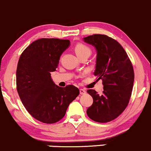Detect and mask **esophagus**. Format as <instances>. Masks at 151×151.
Listing matches in <instances>:
<instances>
[{
	"label": "esophagus",
	"instance_id": "1",
	"mask_svg": "<svg viewBox=\"0 0 151 151\" xmlns=\"http://www.w3.org/2000/svg\"><path fill=\"white\" fill-rule=\"evenodd\" d=\"M80 93L81 95H85L86 93V91L83 89H80Z\"/></svg>",
	"mask_w": 151,
	"mask_h": 151
}]
</instances>
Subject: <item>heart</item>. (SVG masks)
I'll return each mask as SVG.
<instances>
[{"mask_svg":"<svg viewBox=\"0 0 151 151\" xmlns=\"http://www.w3.org/2000/svg\"><path fill=\"white\" fill-rule=\"evenodd\" d=\"M75 52L76 55L78 56L79 58L83 56L86 55H91V49L89 48L88 46H87L86 45H85L83 43H78L76 44L75 48Z\"/></svg>","mask_w":151,"mask_h":151,"instance_id":"obj_1","label":"heart"}]
</instances>
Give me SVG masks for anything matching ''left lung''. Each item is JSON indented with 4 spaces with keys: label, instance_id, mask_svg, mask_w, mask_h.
Returning <instances> with one entry per match:
<instances>
[{
    "label": "left lung",
    "instance_id": "left-lung-1",
    "mask_svg": "<svg viewBox=\"0 0 151 151\" xmlns=\"http://www.w3.org/2000/svg\"><path fill=\"white\" fill-rule=\"evenodd\" d=\"M83 40L96 49L94 75L103 85L101 95L95 90L87 91L93 103L86 112L93 121L107 123L119 116L129 103L134 82L133 65L121 44L111 37L95 34Z\"/></svg>",
    "mask_w": 151,
    "mask_h": 151
}]
</instances>
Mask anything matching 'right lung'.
<instances>
[{
	"label": "right lung",
	"mask_w": 151,
	"mask_h": 151,
	"mask_svg": "<svg viewBox=\"0 0 151 151\" xmlns=\"http://www.w3.org/2000/svg\"><path fill=\"white\" fill-rule=\"evenodd\" d=\"M70 43L69 40L38 39L25 49L18 60L17 91L25 109L42 123L50 124L61 120L69 104L80 93L73 85L58 86L50 76Z\"/></svg>",
	"instance_id": "1"
}]
</instances>
